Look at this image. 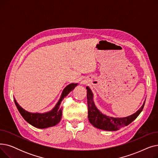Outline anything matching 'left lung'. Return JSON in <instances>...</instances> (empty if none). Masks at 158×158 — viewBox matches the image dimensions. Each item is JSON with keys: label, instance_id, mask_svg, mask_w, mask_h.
I'll return each instance as SVG.
<instances>
[{"label": "left lung", "instance_id": "1", "mask_svg": "<svg viewBox=\"0 0 158 158\" xmlns=\"http://www.w3.org/2000/svg\"><path fill=\"white\" fill-rule=\"evenodd\" d=\"M87 102H88V117L89 122L98 129L106 131H117L121 127L128 126L134 121L142 112L145 105L142 106L133 114L124 118H114L107 117L103 114L97 108L94 100L93 94L91 89L87 86Z\"/></svg>", "mask_w": 158, "mask_h": 158}]
</instances>
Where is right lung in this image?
<instances>
[{
	"mask_svg": "<svg viewBox=\"0 0 158 158\" xmlns=\"http://www.w3.org/2000/svg\"><path fill=\"white\" fill-rule=\"evenodd\" d=\"M77 84L72 83L63 89L60 99L51 111L45 113H32L24 110L14 98L15 103L22 117L32 126L39 129H45L56 126L59 123L62 117L63 107L60 106L63 99L69 95Z\"/></svg>",
	"mask_w": 158,
	"mask_h": 158,
	"instance_id": "1",
	"label": "right lung"
}]
</instances>
